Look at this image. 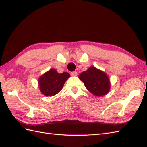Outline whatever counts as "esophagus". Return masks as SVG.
<instances>
[{"mask_svg":"<svg viewBox=\"0 0 147 147\" xmlns=\"http://www.w3.org/2000/svg\"><path fill=\"white\" fill-rule=\"evenodd\" d=\"M71 74L72 76H75L77 75V72H76V71H73V72H71Z\"/></svg>","mask_w":147,"mask_h":147,"instance_id":"34e87169","label":"esophagus"}]
</instances>
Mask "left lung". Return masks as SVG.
Here are the masks:
<instances>
[{
	"instance_id": "1",
	"label": "left lung",
	"mask_w": 147,
	"mask_h": 147,
	"mask_svg": "<svg viewBox=\"0 0 147 147\" xmlns=\"http://www.w3.org/2000/svg\"><path fill=\"white\" fill-rule=\"evenodd\" d=\"M88 90L96 96H104L108 93L110 88L109 80L106 73L94 67L79 75Z\"/></svg>"
}]
</instances>
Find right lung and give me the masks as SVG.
Instances as JSON below:
<instances>
[{
  "label": "right lung",
  "mask_w": 147,
  "mask_h": 147,
  "mask_svg": "<svg viewBox=\"0 0 147 147\" xmlns=\"http://www.w3.org/2000/svg\"><path fill=\"white\" fill-rule=\"evenodd\" d=\"M69 76L70 74L66 72L59 74L55 69H50L39 78L41 92L47 96L57 94L62 90L65 81Z\"/></svg>",
  "instance_id": "right-lung-1"
}]
</instances>
